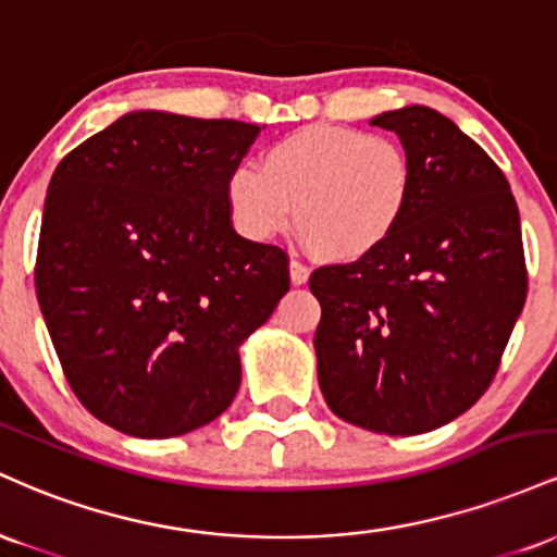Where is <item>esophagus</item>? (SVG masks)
<instances>
[{"mask_svg":"<svg viewBox=\"0 0 557 557\" xmlns=\"http://www.w3.org/2000/svg\"><path fill=\"white\" fill-rule=\"evenodd\" d=\"M309 274H311L309 267L300 264L298 259L290 261V283L293 285H306V283H309Z\"/></svg>","mask_w":557,"mask_h":557,"instance_id":"34e87169","label":"esophagus"}]
</instances>
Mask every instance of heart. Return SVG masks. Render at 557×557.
I'll list each match as a JSON object with an SVG mask.
<instances>
[{
  "label": "heart",
  "mask_w": 557,
  "mask_h": 557,
  "mask_svg": "<svg viewBox=\"0 0 557 557\" xmlns=\"http://www.w3.org/2000/svg\"><path fill=\"white\" fill-rule=\"evenodd\" d=\"M413 164L398 140L356 127L306 125L274 140L259 170L238 164L225 181L230 222L267 243L290 227L317 257L350 264L380 251L400 227Z\"/></svg>",
  "instance_id": "1"
}]
</instances>
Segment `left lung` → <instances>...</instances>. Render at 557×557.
Listing matches in <instances>:
<instances>
[{
  "label": "left lung",
  "instance_id": "1",
  "mask_svg": "<svg viewBox=\"0 0 557 557\" xmlns=\"http://www.w3.org/2000/svg\"><path fill=\"white\" fill-rule=\"evenodd\" d=\"M372 125L411 157V203L372 257L311 274L317 374L335 417L408 437L490 387L527 300V264L516 198L476 140L421 104Z\"/></svg>",
  "mask_w": 557,
  "mask_h": 557
}]
</instances>
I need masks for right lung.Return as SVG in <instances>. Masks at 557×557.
Segmentation results:
<instances>
[{
  "instance_id": "right-lung-1",
  "label": "right lung",
  "mask_w": 557,
  "mask_h": 557,
  "mask_svg": "<svg viewBox=\"0 0 557 557\" xmlns=\"http://www.w3.org/2000/svg\"><path fill=\"white\" fill-rule=\"evenodd\" d=\"M261 127L136 110L57 164L36 296L78 400L144 440L209 424L240 345L290 290L277 246L240 238L225 181Z\"/></svg>"
}]
</instances>
